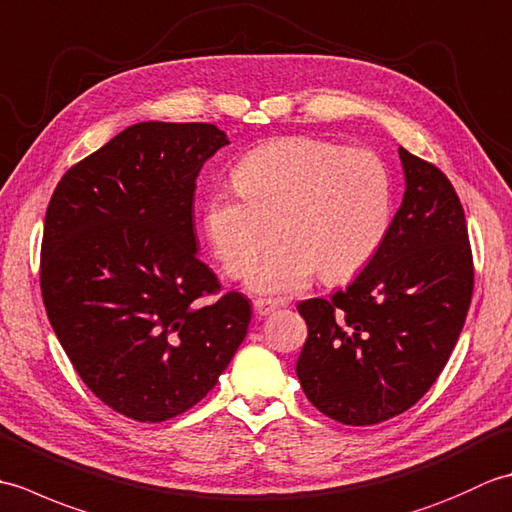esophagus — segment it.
<instances>
[{
  "instance_id": "esophagus-1",
  "label": "esophagus",
  "mask_w": 512,
  "mask_h": 512,
  "mask_svg": "<svg viewBox=\"0 0 512 512\" xmlns=\"http://www.w3.org/2000/svg\"><path fill=\"white\" fill-rule=\"evenodd\" d=\"M279 308V301H270V299H257L255 301V312L257 317H268Z\"/></svg>"
}]
</instances>
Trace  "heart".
<instances>
[{"label":"heart","instance_id":"b5f03b06","mask_svg":"<svg viewBox=\"0 0 512 512\" xmlns=\"http://www.w3.org/2000/svg\"><path fill=\"white\" fill-rule=\"evenodd\" d=\"M233 184L239 195L206 200L204 233L226 273L242 279L280 228L287 244L250 277L262 295L297 292L317 270L330 284L350 279L372 262L391 224V176L372 149L279 138L250 151Z\"/></svg>","mask_w":512,"mask_h":512}]
</instances>
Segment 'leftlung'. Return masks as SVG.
Masks as SVG:
<instances>
[{
	"instance_id": "obj_1",
	"label": "left lung",
	"mask_w": 512,
	"mask_h": 512,
	"mask_svg": "<svg viewBox=\"0 0 512 512\" xmlns=\"http://www.w3.org/2000/svg\"><path fill=\"white\" fill-rule=\"evenodd\" d=\"M405 198L363 273L330 299L301 301L303 394L325 416L367 427L427 394L447 365L473 297L462 202L444 173L398 149Z\"/></svg>"
}]
</instances>
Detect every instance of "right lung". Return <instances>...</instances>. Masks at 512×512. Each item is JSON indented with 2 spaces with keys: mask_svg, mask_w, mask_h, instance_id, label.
<instances>
[{
  "mask_svg": "<svg viewBox=\"0 0 512 512\" xmlns=\"http://www.w3.org/2000/svg\"><path fill=\"white\" fill-rule=\"evenodd\" d=\"M228 145L209 123H138L54 189L41 297L76 374L107 407L162 422L209 394L242 345L250 301L200 262L193 193Z\"/></svg>",
  "mask_w": 512,
  "mask_h": 512,
  "instance_id": "obj_1",
  "label": "right lung"
}]
</instances>
